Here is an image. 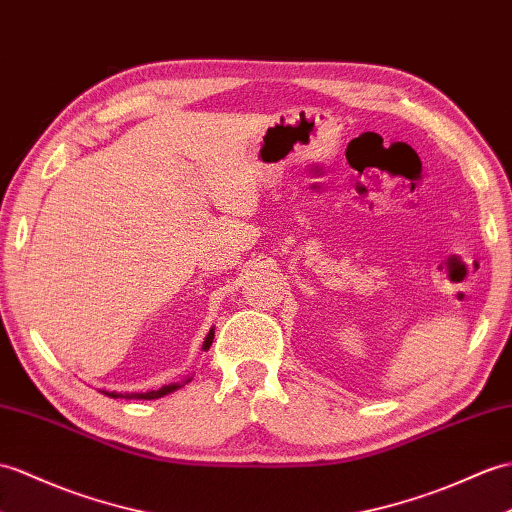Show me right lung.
Listing matches in <instances>:
<instances>
[{"label": "right lung", "instance_id": "right-lung-1", "mask_svg": "<svg viewBox=\"0 0 512 512\" xmlns=\"http://www.w3.org/2000/svg\"><path fill=\"white\" fill-rule=\"evenodd\" d=\"M211 342H213V329L209 331V336L205 338V344H202V349L209 351ZM187 382H189V379H187ZM176 388H181V384H170V386H163L159 390H150V392H126V395H122V392H106L104 390V395L106 397H113V399H117V397H126V399H159L163 395H168V392H174Z\"/></svg>", "mask_w": 512, "mask_h": 512}]
</instances>
